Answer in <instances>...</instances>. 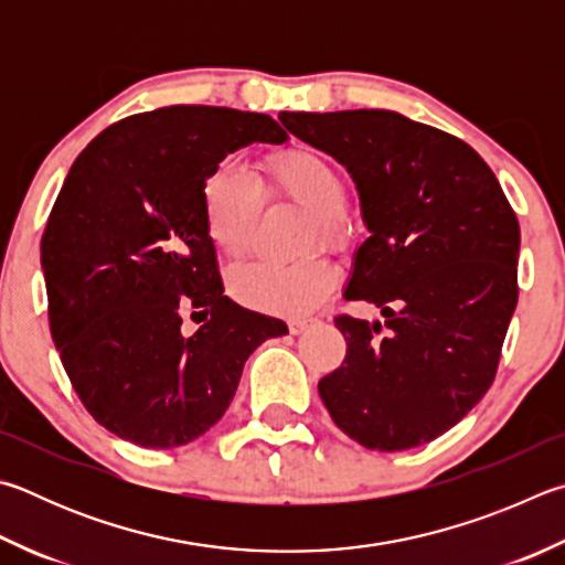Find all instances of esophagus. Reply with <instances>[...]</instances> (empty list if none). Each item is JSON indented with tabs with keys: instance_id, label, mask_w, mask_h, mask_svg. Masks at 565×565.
Wrapping results in <instances>:
<instances>
[{
	"instance_id": "esophagus-1",
	"label": "esophagus",
	"mask_w": 565,
	"mask_h": 565,
	"mask_svg": "<svg viewBox=\"0 0 565 565\" xmlns=\"http://www.w3.org/2000/svg\"><path fill=\"white\" fill-rule=\"evenodd\" d=\"M313 321L311 318H291L289 321V331L294 333V335H299V333H303L306 328H309Z\"/></svg>"
}]
</instances>
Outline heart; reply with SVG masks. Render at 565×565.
Segmentation results:
<instances>
[{"mask_svg":"<svg viewBox=\"0 0 565 565\" xmlns=\"http://www.w3.org/2000/svg\"><path fill=\"white\" fill-rule=\"evenodd\" d=\"M266 184L311 214L326 244L341 242L348 188L341 172L313 150H284L264 162ZM202 222L212 247L230 259L249 252L262 188L239 162H220L202 182ZM335 266L323 256L299 262H252L230 274V294L256 311L296 316L316 309L335 286Z\"/></svg>","mask_w":565,"mask_h":565,"instance_id":"obj_1","label":"heart"}]
</instances>
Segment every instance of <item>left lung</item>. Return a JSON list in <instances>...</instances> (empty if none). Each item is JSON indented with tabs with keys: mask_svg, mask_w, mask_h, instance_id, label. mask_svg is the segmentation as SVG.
I'll return each instance as SVG.
<instances>
[{
	"mask_svg": "<svg viewBox=\"0 0 565 565\" xmlns=\"http://www.w3.org/2000/svg\"><path fill=\"white\" fill-rule=\"evenodd\" d=\"M279 120L353 178L367 237L343 296L385 318H335L348 353L318 395L367 449L433 443L497 375L519 299L516 214L465 140L395 110H284Z\"/></svg>",
	"mask_w": 565,
	"mask_h": 565,
	"instance_id": "8db88e82",
	"label": "left lung"
}]
</instances>
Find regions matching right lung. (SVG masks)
I'll use <instances>...</instances> for the list:
<instances>
[{
    "mask_svg": "<svg viewBox=\"0 0 565 565\" xmlns=\"http://www.w3.org/2000/svg\"><path fill=\"white\" fill-rule=\"evenodd\" d=\"M286 140L264 113L170 106L118 120L71 166L41 271L61 363L108 433L148 449L192 443L227 413L247 358L289 333L224 296L200 200L230 152ZM188 310L203 318L190 337Z\"/></svg>",
    "mask_w": 565,
    "mask_h": 565,
    "instance_id": "add662e5",
    "label": "right lung"
}]
</instances>
